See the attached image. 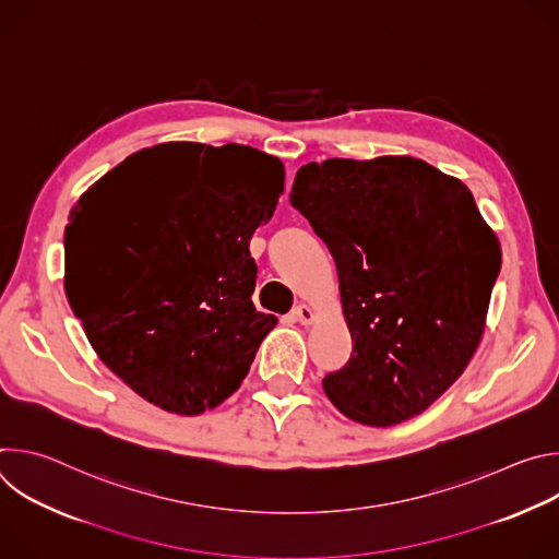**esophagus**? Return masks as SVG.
<instances>
[{
  "instance_id": "esophagus-1",
  "label": "esophagus",
  "mask_w": 559,
  "mask_h": 559,
  "mask_svg": "<svg viewBox=\"0 0 559 559\" xmlns=\"http://www.w3.org/2000/svg\"><path fill=\"white\" fill-rule=\"evenodd\" d=\"M292 316H294V321H298L300 325H309L313 321V309L307 305H296Z\"/></svg>"
}]
</instances>
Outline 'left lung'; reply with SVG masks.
Returning a JSON list of instances; mask_svg holds the SVG:
<instances>
[{
    "label": "left lung",
    "instance_id": "obj_1",
    "mask_svg": "<svg viewBox=\"0 0 559 559\" xmlns=\"http://www.w3.org/2000/svg\"><path fill=\"white\" fill-rule=\"evenodd\" d=\"M289 203L336 261L354 341L330 401L371 427L423 414L475 354L502 265L473 194L412 156L328 158L296 173Z\"/></svg>",
    "mask_w": 559,
    "mask_h": 559
}]
</instances>
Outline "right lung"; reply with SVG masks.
<instances>
[{"label": "right lung", "mask_w": 559, "mask_h": 559, "mask_svg": "<svg viewBox=\"0 0 559 559\" xmlns=\"http://www.w3.org/2000/svg\"><path fill=\"white\" fill-rule=\"evenodd\" d=\"M276 156L162 143L128 156L66 225V294L97 356L147 403L201 414L241 386L276 316L250 238L283 192Z\"/></svg>", "instance_id": "obj_1"}]
</instances>
